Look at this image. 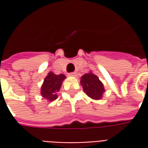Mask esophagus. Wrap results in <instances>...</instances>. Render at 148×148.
Returning <instances> with one entry per match:
<instances>
[{
  "instance_id": "1",
  "label": "esophagus",
  "mask_w": 148,
  "mask_h": 148,
  "mask_svg": "<svg viewBox=\"0 0 148 148\" xmlns=\"http://www.w3.org/2000/svg\"><path fill=\"white\" fill-rule=\"evenodd\" d=\"M77 75V73L76 72H72V73H70L69 74V76H71V77H75Z\"/></svg>"
}]
</instances>
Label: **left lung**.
<instances>
[{
    "mask_svg": "<svg viewBox=\"0 0 148 148\" xmlns=\"http://www.w3.org/2000/svg\"><path fill=\"white\" fill-rule=\"evenodd\" d=\"M81 86L87 96L93 100H101L103 93H105V87L99 77L93 74L92 71L82 76L80 81Z\"/></svg>",
    "mask_w": 148,
    "mask_h": 148,
    "instance_id": "left-lung-1",
    "label": "left lung"
}]
</instances>
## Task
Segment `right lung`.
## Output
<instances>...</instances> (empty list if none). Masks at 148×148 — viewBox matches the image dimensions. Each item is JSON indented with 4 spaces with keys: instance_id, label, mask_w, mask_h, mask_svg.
<instances>
[{
    "instance_id": "1",
    "label": "right lung",
    "mask_w": 148,
    "mask_h": 148,
    "mask_svg": "<svg viewBox=\"0 0 148 148\" xmlns=\"http://www.w3.org/2000/svg\"><path fill=\"white\" fill-rule=\"evenodd\" d=\"M66 77L64 74H55L50 71L41 86L40 93L42 97L50 102L55 101L58 97L57 93L60 90L62 82Z\"/></svg>"
}]
</instances>
